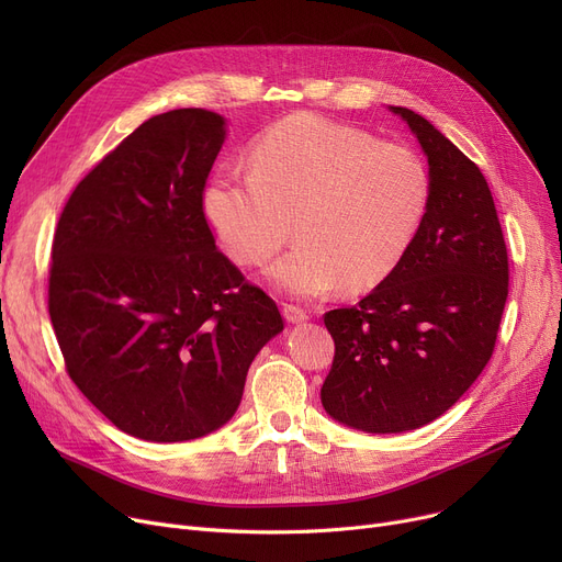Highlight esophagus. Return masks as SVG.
Returning a JSON list of instances; mask_svg holds the SVG:
<instances>
[{
    "label": "esophagus",
    "instance_id": "obj_1",
    "mask_svg": "<svg viewBox=\"0 0 562 562\" xmlns=\"http://www.w3.org/2000/svg\"><path fill=\"white\" fill-rule=\"evenodd\" d=\"M282 314H284L286 323H303V321L310 318V312L303 310V307H299V305H284V307H282Z\"/></svg>",
    "mask_w": 562,
    "mask_h": 562
}]
</instances>
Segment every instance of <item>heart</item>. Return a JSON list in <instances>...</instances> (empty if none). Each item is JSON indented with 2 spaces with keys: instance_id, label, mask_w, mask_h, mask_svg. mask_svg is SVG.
Listing matches in <instances>:
<instances>
[{
  "instance_id": "heart-1",
  "label": "heart",
  "mask_w": 562,
  "mask_h": 562,
  "mask_svg": "<svg viewBox=\"0 0 562 562\" xmlns=\"http://www.w3.org/2000/svg\"><path fill=\"white\" fill-rule=\"evenodd\" d=\"M428 168L407 145L318 115H291L263 132L250 170L221 168L202 189V212L241 266L269 263L293 236L301 246L271 269L291 296L314 299L337 282L367 291L390 278L422 229Z\"/></svg>"
}]
</instances>
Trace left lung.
Returning a JSON list of instances; mask_svg holds the SVG:
<instances>
[{"label":"left lung","mask_w":562,"mask_h":562,"mask_svg":"<svg viewBox=\"0 0 562 562\" xmlns=\"http://www.w3.org/2000/svg\"><path fill=\"white\" fill-rule=\"evenodd\" d=\"M392 111L428 157L422 229L367 299L323 314L335 360L321 403L367 432L415 430L445 415L490 362L508 299V250L481 168L424 115Z\"/></svg>","instance_id":"1"}]
</instances>
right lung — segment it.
I'll return each instance as SVG.
<instances>
[{"label": "right lung", "mask_w": 562, "mask_h": 562, "mask_svg": "<svg viewBox=\"0 0 562 562\" xmlns=\"http://www.w3.org/2000/svg\"><path fill=\"white\" fill-rule=\"evenodd\" d=\"M223 125L204 109L145 121L75 187L54 232L47 307L66 371L138 439L227 424L250 362L284 328L202 212Z\"/></svg>", "instance_id": "add662e5"}]
</instances>
